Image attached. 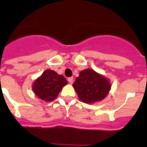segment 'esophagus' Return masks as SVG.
<instances>
[{
  "instance_id": "34e87169",
  "label": "esophagus",
  "mask_w": 147,
  "mask_h": 147,
  "mask_svg": "<svg viewBox=\"0 0 147 147\" xmlns=\"http://www.w3.org/2000/svg\"><path fill=\"white\" fill-rule=\"evenodd\" d=\"M67 81L69 82L70 84H72L73 82H74V79H73V77H69L67 79Z\"/></svg>"
}]
</instances>
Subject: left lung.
Listing matches in <instances>:
<instances>
[{"mask_svg":"<svg viewBox=\"0 0 147 147\" xmlns=\"http://www.w3.org/2000/svg\"><path fill=\"white\" fill-rule=\"evenodd\" d=\"M73 87L78 97L84 103L93 104L100 102L107 96L111 88L107 78L93 69H85L76 78Z\"/></svg>","mask_w":147,"mask_h":147,"instance_id":"left-lung-1","label":"left lung"}]
</instances>
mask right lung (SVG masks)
Returning <instances> with one entry per match:
<instances>
[{"label":"right lung","mask_w":147,"mask_h":147,"mask_svg":"<svg viewBox=\"0 0 147 147\" xmlns=\"http://www.w3.org/2000/svg\"><path fill=\"white\" fill-rule=\"evenodd\" d=\"M67 84V80L62 75L48 69L34 82L32 90L40 99L51 102L57 97L62 88Z\"/></svg>","instance_id":"obj_1"}]
</instances>
